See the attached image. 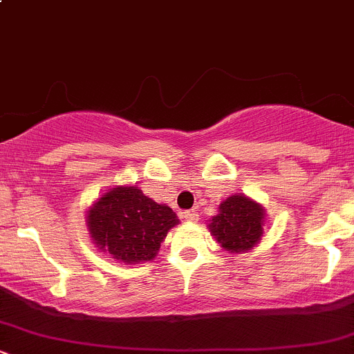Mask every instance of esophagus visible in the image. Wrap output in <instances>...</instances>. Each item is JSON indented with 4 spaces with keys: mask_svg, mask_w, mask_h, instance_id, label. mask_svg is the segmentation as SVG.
Instances as JSON below:
<instances>
[{
    "mask_svg": "<svg viewBox=\"0 0 354 354\" xmlns=\"http://www.w3.org/2000/svg\"><path fill=\"white\" fill-rule=\"evenodd\" d=\"M181 216L186 219V221H196L198 219V214L194 213V211H183Z\"/></svg>",
    "mask_w": 354,
    "mask_h": 354,
    "instance_id": "esophagus-1",
    "label": "esophagus"
}]
</instances>
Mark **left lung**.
Listing matches in <instances>:
<instances>
[{"instance_id": "obj_1", "label": "left lung", "mask_w": 354, "mask_h": 354, "mask_svg": "<svg viewBox=\"0 0 354 354\" xmlns=\"http://www.w3.org/2000/svg\"><path fill=\"white\" fill-rule=\"evenodd\" d=\"M263 206L245 194H233L219 205L218 214L211 218L209 231L223 250L243 253L258 245L263 236Z\"/></svg>"}]
</instances>
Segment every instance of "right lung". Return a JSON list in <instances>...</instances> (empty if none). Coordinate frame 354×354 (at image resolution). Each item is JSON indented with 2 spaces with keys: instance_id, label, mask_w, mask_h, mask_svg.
I'll return each mask as SVG.
<instances>
[{
  "instance_id": "obj_1",
  "label": "right lung",
  "mask_w": 354,
  "mask_h": 354,
  "mask_svg": "<svg viewBox=\"0 0 354 354\" xmlns=\"http://www.w3.org/2000/svg\"><path fill=\"white\" fill-rule=\"evenodd\" d=\"M180 223L173 209L145 196L138 186H115L88 209L93 243L118 261H149Z\"/></svg>"
}]
</instances>
